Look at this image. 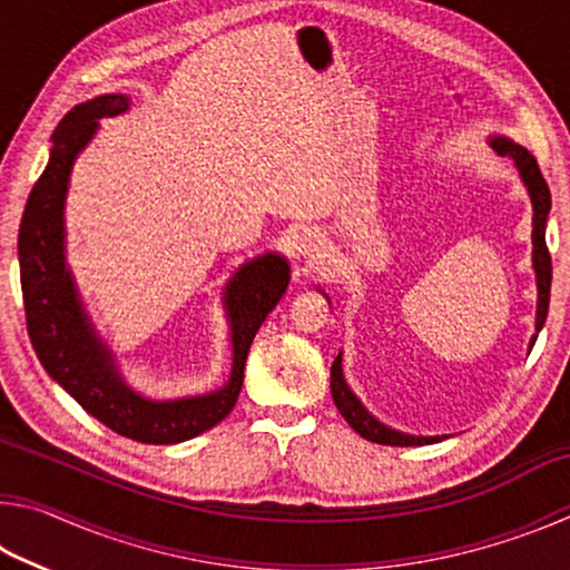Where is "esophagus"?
<instances>
[{
    "label": "esophagus",
    "mask_w": 570,
    "mask_h": 570,
    "mask_svg": "<svg viewBox=\"0 0 570 570\" xmlns=\"http://www.w3.org/2000/svg\"><path fill=\"white\" fill-rule=\"evenodd\" d=\"M324 248V240H322V234L320 230L314 228H304L302 234L294 236V250L298 256H316L320 250Z\"/></svg>",
    "instance_id": "esophagus-1"
}]
</instances>
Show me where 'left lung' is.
Listing matches in <instances>:
<instances>
[{"label":"left lung","instance_id":"obj_1","mask_svg":"<svg viewBox=\"0 0 570 570\" xmlns=\"http://www.w3.org/2000/svg\"><path fill=\"white\" fill-rule=\"evenodd\" d=\"M490 146L498 150L500 156H508L515 163V168L520 173V180L530 196V206H533V272H535V288H538V304H535V334L530 336L528 350H533V344L538 340V332L543 330L546 316H548V302H551V254H548L546 246V224H548V210H551V190H548L546 178L540 176V168L535 158L530 153L518 146L505 135H490ZM326 296V302L332 304L330 294L324 292L322 286H316ZM332 397L336 410L342 412V417L350 422V428L362 435L364 440L377 442V445H392V448H414V445H432V442H442L448 435H410V432L394 430L390 424L380 422L374 414L364 407L362 400L352 392L350 384L344 380V370H342V352L336 354V360L332 364Z\"/></svg>","mask_w":570,"mask_h":570}]
</instances>
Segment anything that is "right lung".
Segmentation results:
<instances>
[{
    "label": "right lung",
    "mask_w": 570,
    "mask_h": 570,
    "mask_svg": "<svg viewBox=\"0 0 570 570\" xmlns=\"http://www.w3.org/2000/svg\"><path fill=\"white\" fill-rule=\"evenodd\" d=\"M130 98L100 95L77 105L52 132L50 160L27 198L19 224V278L27 332L47 374L122 438L148 445H176L218 424L234 410L250 342L284 296L292 268L276 254L240 264L228 278L224 308L230 332V374L224 387L180 400H150L125 382L115 352L95 330L65 256V200L72 166L90 146L102 118L128 112Z\"/></svg>",
    "instance_id": "right-lung-1"
}]
</instances>
